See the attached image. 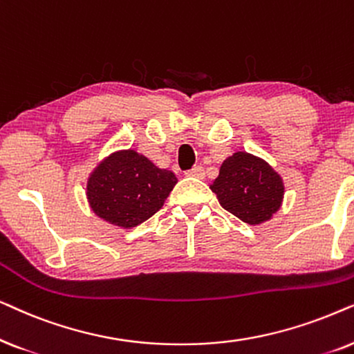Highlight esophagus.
<instances>
[{
    "label": "esophagus",
    "mask_w": 354,
    "mask_h": 354,
    "mask_svg": "<svg viewBox=\"0 0 354 354\" xmlns=\"http://www.w3.org/2000/svg\"><path fill=\"white\" fill-rule=\"evenodd\" d=\"M186 176H192V178H197V180H202V178L205 176V171L202 167H194L189 171H186Z\"/></svg>",
    "instance_id": "34e87169"
}]
</instances>
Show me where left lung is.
<instances>
[{
  "instance_id": "8db88e82",
  "label": "left lung",
  "mask_w": 354,
  "mask_h": 354,
  "mask_svg": "<svg viewBox=\"0 0 354 354\" xmlns=\"http://www.w3.org/2000/svg\"><path fill=\"white\" fill-rule=\"evenodd\" d=\"M210 189L225 210L244 223L259 225L280 209L285 186L280 174L262 158L236 152L221 163Z\"/></svg>"
}]
</instances>
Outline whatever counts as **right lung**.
I'll use <instances>...</instances> for the list:
<instances>
[{
	"instance_id": "obj_1",
	"label": "right lung",
	"mask_w": 354,
	"mask_h": 354,
	"mask_svg": "<svg viewBox=\"0 0 354 354\" xmlns=\"http://www.w3.org/2000/svg\"><path fill=\"white\" fill-rule=\"evenodd\" d=\"M178 180L136 150L111 153L93 169L87 199L95 215L120 228H133L163 207Z\"/></svg>"
}]
</instances>
